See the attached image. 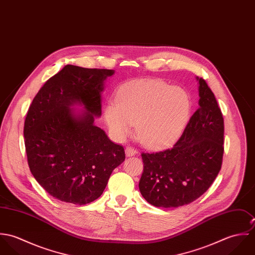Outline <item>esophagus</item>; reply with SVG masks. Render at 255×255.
<instances>
[{
	"mask_svg": "<svg viewBox=\"0 0 255 255\" xmlns=\"http://www.w3.org/2000/svg\"><path fill=\"white\" fill-rule=\"evenodd\" d=\"M125 151H126V155H127L128 157L134 156V155L137 153V151H136L133 147H131V146H128Z\"/></svg>",
	"mask_w": 255,
	"mask_h": 255,
	"instance_id": "34e87169",
	"label": "esophagus"
}]
</instances>
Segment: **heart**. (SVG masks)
Segmentation results:
<instances>
[{
    "label": "heart",
    "mask_w": 255,
    "mask_h": 255,
    "mask_svg": "<svg viewBox=\"0 0 255 255\" xmlns=\"http://www.w3.org/2000/svg\"><path fill=\"white\" fill-rule=\"evenodd\" d=\"M190 113V98L179 86L155 79H138L125 84L104 111L110 132L124 140L136 124L143 144L160 148L174 142L182 133Z\"/></svg>",
    "instance_id": "1"
}]
</instances>
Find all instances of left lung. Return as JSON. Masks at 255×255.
<instances>
[{
	"label": "left lung",
	"mask_w": 255,
	"mask_h": 255,
	"mask_svg": "<svg viewBox=\"0 0 255 255\" xmlns=\"http://www.w3.org/2000/svg\"><path fill=\"white\" fill-rule=\"evenodd\" d=\"M196 79L199 108L181 138L171 149L141 154L143 173L139 190L146 201L156 207L189 204L210 187L221 170L224 119L206 81Z\"/></svg>",
	"instance_id": "1"
}]
</instances>
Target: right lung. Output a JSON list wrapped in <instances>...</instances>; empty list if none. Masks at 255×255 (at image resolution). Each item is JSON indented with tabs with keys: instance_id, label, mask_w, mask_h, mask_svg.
I'll return each mask as SVG.
<instances>
[{
	"instance_id": "1",
	"label": "right lung",
	"mask_w": 255,
	"mask_h": 255,
	"mask_svg": "<svg viewBox=\"0 0 255 255\" xmlns=\"http://www.w3.org/2000/svg\"><path fill=\"white\" fill-rule=\"evenodd\" d=\"M114 73L67 65L45 82L28 109L23 135L30 172L61 201H94L125 161L124 147L94 125L102 115L105 80Z\"/></svg>"
}]
</instances>
